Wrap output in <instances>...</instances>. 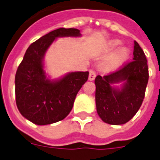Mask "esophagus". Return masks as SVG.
<instances>
[{
	"instance_id": "esophagus-1",
	"label": "esophagus",
	"mask_w": 160,
	"mask_h": 160,
	"mask_svg": "<svg viewBox=\"0 0 160 160\" xmlns=\"http://www.w3.org/2000/svg\"><path fill=\"white\" fill-rule=\"evenodd\" d=\"M95 78H96V72L91 70V71H90V72H89L88 79L90 80V81H92V80H94V79H95Z\"/></svg>"
}]
</instances>
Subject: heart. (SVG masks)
<instances>
[{"label": "heart", "mask_w": 160, "mask_h": 160, "mask_svg": "<svg viewBox=\"0 0 160 160\" xmlns=\"http://www.w3.org/2000/svg\"><path fill=\"white\" fill-rule=\"evenodd\" d=\"M120 45V42L119 41H114V42H112V48H117L118 46ZM128 57V51L127 49H122V50L120 51L119 53L118 54L117 58H115V61H113L111 64H109L108 66H107V68H114V67L118 66V64L120 63L123 62Z\"/></svg>", "instance_id": "heart-1"}]
</instances>
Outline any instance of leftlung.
<instances>
[{
	"label": "left lung",
	"mask_w": 160,
	"mask_h": 160,
	"mask_svg": "<svg viewBox=\"0 0 160 160\" xmlns=\"http://www.w3.org/2000/svg\"><path fill=\"white\" fill-rule=\"evenodd\" d=\"M133 60L118 70L105 76L96 77V107L98 114L108 124L128 122L138 112L144 98L148 81V68L143 49L134 41ZM125 82L121 90L111 84Z\"/></svg>",
	"instance_id": "1"
}]
</instances>
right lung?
Masks as SVG:
<instances>
[{
  "instance_id": "1",
  "label": "right lung",
  "mask_w": 160,
  "mask_h": 160,
  "mask_svg": "<svg viewBox=\"0 0 160 160\" xmlns=\"http://www.w3.org/2000/svg\"><path fill=\"white\" fill-rule=\"evenodd\" d=\"M76 28H58L46 34L27 48L17 70L16 102L23 117L38 125L64 119L88 78V72H70L57 82L46 78L42 58L49 46L59 37H79Z\"/></svg>"
}]
</instances>
